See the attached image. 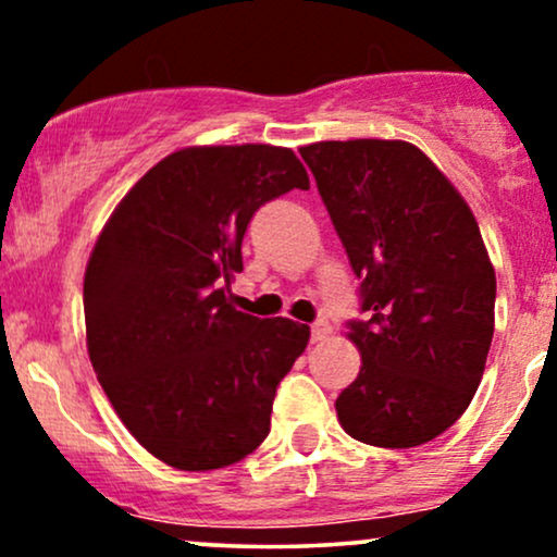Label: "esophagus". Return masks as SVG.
I'll return each mask as SVG.
<instances>
[{
    "mask_svg": "<svg viewBox=\"0 0 557 557\" xmlns=\"http://www.w3.org/2000/svg\"><path fill=\"white\" fill-rule=\"evenodd\" d=\"M330 332H332V327H330L327 322H317L314 327H311V343H322V341H327Z\"/></svg>",
    "mask_w": 557,
    "mask_h": 557,
    "instance_id": "esophagus-1",
    "label": "esophagus"
}]
</instances>
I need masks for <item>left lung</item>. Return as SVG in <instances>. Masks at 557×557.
<instances>
[{
  "instance_id": "1",
  "label": "left lung",
  "mask_w": 557,
  "mask_h": 557,
  "mask_svg": "<svg viewBox=\"0 0 557 557\" xmlns=\"http://www.w3.org/2000/svg\"><path fill=\"white\" fill-rule=\"evenodd\" d=\"M341 235L367 322H348L361 372L335 400L354 440L417 447L474 398L495 332V267L469 203L406 140L300 146Z\"/></svg>"
}]
</instances>
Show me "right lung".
Instances as JSON below:
<instances>
[{
	"mask_svg": "<svg viewBox=\"0 0 557 557\" xmlns=\"http://www.w3.org/2000/svg\"><path fill=\"white\" fill-rule=\"evenodd\" d=\"M293 188L309 175L283 146H188L127 190L96 240L88 359L127 432L172 469H225L270 434L311 332L243 314L227 293L253 212Z\"/></svg>",
	"mask_w": 557,
	"mask_h": 557,
	"instance_id": "right-lung-1",
	"label": "right lung"
}]
</instances>
